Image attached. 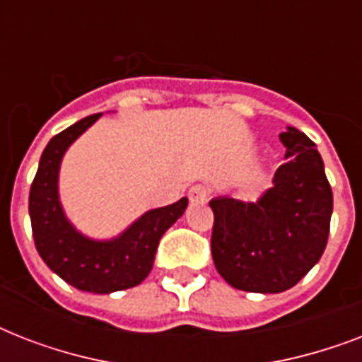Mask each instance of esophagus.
<instances>
[{
    "instance_id": "34e87169",
    "label": "esophagus",
    "mask_w": 362,
    "mask_h": 362,
    "mask_svg": "<svg viewBox=\"0 0 362 362\" xmlns=\"http://www.w3.org/2000/svg\"><path fill=\"white\" fill-rule=\"evenodd\" d=\"M187 197H189L192 203H204L206 197H209V187L204 186V184H195V186L189 187Z\"/></svg>"
}]
</instances>
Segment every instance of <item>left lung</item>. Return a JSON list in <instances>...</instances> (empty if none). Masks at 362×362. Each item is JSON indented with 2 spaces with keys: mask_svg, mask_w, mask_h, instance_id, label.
<instances>
[{
  "mask_svg": "<svg viewBox=\"0 0 362 362\" xmlns=\"http://www.w3.org/2000/svg\"><path fill=\"white\" fill-rule=\"evenodd\" d=\"M286 163L257 201L216 197L212 259L235 289L281 293L308 274L325 252L332 189L315 144L303 131L280 133Z\"/></svg>",
  "mask_w": 362,
  "mask_h": 362,
  "instance_id": "obj_1",
  "label": "left lung"
}]
</instances>
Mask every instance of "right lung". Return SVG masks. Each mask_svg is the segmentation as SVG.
<instances>
[{
	"label": "right lung",
	"mask_w": 362,
	"mask_h": 362,
	"mask_svg": "<svg viewBox=\"0 0 362 362\" xmlns=\"http://www.w3.org/2000/svg\"><path fill=\"white\" fill-rule=\"evenodd\" d=\"M99 118L86 116L50 139L31 184L30 218L37 252L48 269L81 291L107 295L139 286L150 274L159 240L184 214L187 197L148 210L109 240L82 235L59 201V165L67 148Z\"/></svg>",
	"instance_id": "right-lung-1"
}]
</instances>
